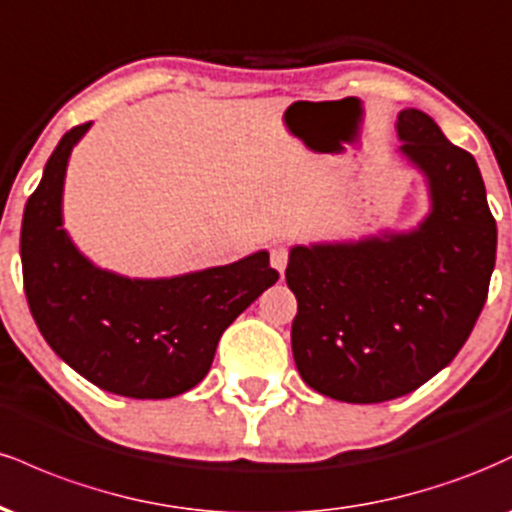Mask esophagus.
<instances>
[{"instance_id":"obj_1","label":"esophagus","mask_w":512,"mask_h":512,"mask_svg":"<svg viewBox=\"0 0 512 512\" xmlns=\"http://www.w3.org/2000/svg\"><path fill=\"white\" fill-rule=\"evenodd\" d=\"M269 260H272V267L276 269L279 274L286 272V264H289V248L281 243H276L272 252H269Z\"/></svg>"}]
</instances>
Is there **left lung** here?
Masks as SVG:
<instances>
[{"label":"left lung","instance_id":"left-lung-1","mask_svg":"<svg viewBox=\"0 0 512 512\" xmlns=\"http://www.w3.org/2000/svg\"><path fill=\"white\" fill-rule=\"evenodd\" d=\"M397 154L426 182L428 214L407 231L293 245L291 349L301 378L351 404L409 395L440 373L486 303L496 221L472 154L433 117L399 110Z\"/></svg>","mask_w":512,"mask_h":512}]
</instances>
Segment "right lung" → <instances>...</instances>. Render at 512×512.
<instances>
[{"label":"right lung","mask_w":512,"mask_h":512,"mask_svg":"<svg viewBox=\"0 0 512 512\" xmlns=\"http://www.w3.org/2000/svg\"><path fill=\"white\" fill-rule=\"evenodd\" d=\"M88 129L91 122L60 139L23 211L28 308L50 349L88 383L132 399L182 395L209 373L223 330L279 274L267 250L158 279H129L93 264L62 214L69 156Z\"/></svg>","instance_id":"right-lung-1"}]
</instances>
